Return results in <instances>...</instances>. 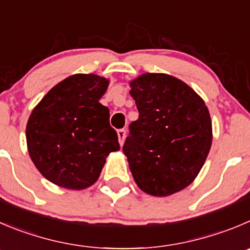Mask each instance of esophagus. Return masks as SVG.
<instances>
[{"instance_id": "1", "label": "esophagus", "mask_w": 250, "mask_h": 250, "mask_svg": "<svg viewBox=\"0 0 250 250\" xmlns=\"http://www.w3.org/2000/svg\"><path fill=\"white\" fill-rule=\"evenodd\" d=\"M125 136H126V131L124 129H120L118 130V137H119V144H120V146H123L124 145V141H125Z\"/></svg>"}]
</instances>
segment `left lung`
Segmentation results:
<instances>
[{"instance_id": "1", "label": "left lung", "mask_w": 250, "mask_h": 250, "mask_svg": "<svg viewBox=\"0 0 250 250\" xmlns=\"http://www.w3.org/2000/svg\"><path fill=\"white\" fill-rule=\"evenodd\" d=\"M139 119L130 124L124 154L135 183L153 196L185 189L200 173L212 144V123L204 99L167 73L130 81Z\"/></svg>"}]
</instances>
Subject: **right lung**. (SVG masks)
<instances>
[{
	"mask_svg": "<svg viewBox=\"0 0 250 250\" xmlns=\"http://www.w3.org/2000/svg\"><path fill=\"white\" fill-rule=\"evenodd\" d=\"M109 80L76 73L59 82L30 114L27 147L37 169L49 182L83 190L98 180L110 152L120 149L109 124V109L99 103Z\"/></svg>",
	"mask_w": 250,
	"mask_h": 250,
	"instance_id": "1",
	"label": "right lung"
}]
</instances>
